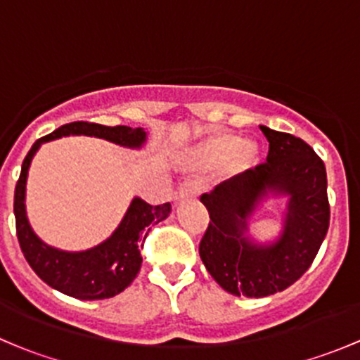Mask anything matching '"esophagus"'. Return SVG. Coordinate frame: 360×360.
<instances>
[{
  "label": "esophagus",
  "mask_w": 360,
  "mask_h": 360,
  "mask_svg": "<svg viewBox=\"0 0 360 360\" xmlns=\"http://www.w3.org/2000/svg\"><path fill=\"white\" fill-rule=\"evenodd\" d=\"M198 193V188H197V184L195 183H184L183 186L179 188V191H177V202H183V200H186V198H191V197H195V195Z\"/></svg>",
  "instance_id": "1"
}]
</instances>
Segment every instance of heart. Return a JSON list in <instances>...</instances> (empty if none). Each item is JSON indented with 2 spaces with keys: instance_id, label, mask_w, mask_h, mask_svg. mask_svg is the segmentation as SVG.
Returning a JSON list of instances; mask_svg holds the SVG:
<instances>
[{
  "instance_id": "heart-1",
  "label": "heart",
  "mask_w": 360,
  "mask_h": 360,
  "mask_svg": "<svg viewBox=\"0 0 360 360\" xmlns=\"http://www.w3.org/2000/svg\"><path fill=\"white\" fill-rule=\"evenodd\" d=\"M195 157L205 167H223L231 163L237 170L252 167L257 160V148L252 143H244L240 136L230 132L207 137L195 150Z\"/></svg>"
}]
</instances>
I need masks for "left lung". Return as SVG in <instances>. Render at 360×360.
Listing matches in <instances>:
<instances>
[{
    "instance_id": "left-lung-1",
    "label": "left lung",
    "mask_w": 360,
    "mask_h": 360,
    "mask_svg": "<svg viewBox=\"0 0 360 360\" xmlns=\"http://www.w3.org/2000/svg\"><path fill=\"white\" fill-rule=\"evenodd\" d=\"M270 143L266 162L217 184L200 202L209 210L200 257L230 294L264 297L284 291L310 268L329 228L324 162L300 137L259 125ZM288 196L283 233L259 245L247 219L268 196Z\"/></svg>"
}]
</instances>
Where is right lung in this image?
Wrapping results in <instances>:
<instances>
[{
  "label": "right lung",
  "instance_id": "1",
  "mask_svg": "<svg viewBox=\"0 0 360 360\" xmlns=\"http://www.w3.org/2000/svg\"><path fill=\"white\" fill-rule=\"evenodd\" d=\"M66 136H90L110 141L118 146L141 150L148 139V132L141 127L116 125L106 127L99 123L72 122L59 127L49 136L32 144L22 162V170L15 186L13 212H15L17 238L29 266L45 284L68 296L78 300H106L120 294L132 284L143 263L141 249L151 226L158 224L170 214V203L150 205L136 197L130 202L122 223L110 238L99 245L78 252L60 250L45 244L32 231L25 214V183L31 160L43 143Z\"/></svg>",
  "mask_w": 360,
  "mask_h": 360
}]
</instances>
